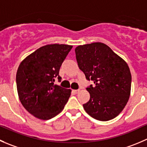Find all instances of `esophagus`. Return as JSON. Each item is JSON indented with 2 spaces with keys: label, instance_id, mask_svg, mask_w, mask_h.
<instances>
[{
  "label": "esophagus",
  "instance_id": "34e87169",
  "mask_svg": "<svg viewBox=\"0 0 147 147\" xmlns=\"http://www.w3.org/2000/svg\"><path fill=\"white\" fill-rule=\"evenodd\" d=\"M73 92L75 93H78V92H80V90H73Z\"/></svg>",
  "mask_w": 147,
  "mask_h": 147
}]
</instances>
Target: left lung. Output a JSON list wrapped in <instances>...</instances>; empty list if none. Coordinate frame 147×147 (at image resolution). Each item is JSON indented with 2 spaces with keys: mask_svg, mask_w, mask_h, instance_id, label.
<instances>
[{
  "mask_svg": "<svg viewBox=\"0 0 147 147\" xmlns=\"http://www.w3.org/2000/svg\"><path fill=\"white\" fill-rule=\"evenodd\" d=\"M75 55L79 68L95 84L87 88L90 98L83 104L86 113L102 121L116 118L131 94V75L126 61L101 42L78 46Z\"/></svg>",
  "mask_w": 147,
  "mask_h": 147,
  "instance_id": "left-lung-1",
  "label": "left lung"
}]
</instances>
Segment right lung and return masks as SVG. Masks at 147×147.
I'll use <instances>...</instances> for the list:
<instances>
[{"label": "right lung", "mask_w": 147, "mask_h": 147, "mask_svg": "<svg viewBox=\"0 0 147 147\" xmlns=\"http://www.w3.org/2000/svg\"><path fill=\"white\" fill-rule=\"evenodd\" d=\"M72 46L47 45L37 49L22 60L16 73L18 98L23 106L40 120L59 114L71 95L70 89L54 84L62 79L59 69Z\"/></svg>", "instance_id": "1"}]
</instances>
